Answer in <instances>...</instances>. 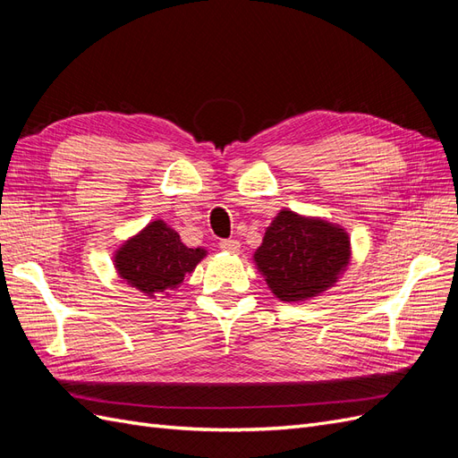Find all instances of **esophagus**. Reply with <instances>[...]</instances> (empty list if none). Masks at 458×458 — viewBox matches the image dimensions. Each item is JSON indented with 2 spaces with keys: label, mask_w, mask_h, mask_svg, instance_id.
Returning a JSON list of instances; mask_svg holds the SVG:
<instances>
[{
  "label": "esophagus",
  "mask_w": 458,
  "mask_h": 458,
  "mask_svg": "<svg viewBox=\"0 0 458 458\" xmlns=\"http://www.w3.org/2000/svg\"><path fill=\"white\" fill-rule=\"evenodd\" d=\"M217 246L221 248V250L231 252V254H237V252L241 250V242L234 241V239H221V241L217 242Z\"/></svg>",
  "instance_id": "esophagus-1"
}]
</instances>
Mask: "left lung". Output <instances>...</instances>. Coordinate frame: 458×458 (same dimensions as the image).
Masks as SVG:
<instances>
[{"mask_svg":"<svg viewBox=\"0 0 458 458\" xmlns=\"http://www.w3.org/2000/svg\"><path fill=\"white\" fill-rule=\"evenodd\" d=\"M254 259L276 298L303 301L336 283L350 261V237L323 219L281 210Z\"/></svg>","mask_w":458,"mask_h":458,"instance_id":"obj_1","label":"left lung"}]
</instances>
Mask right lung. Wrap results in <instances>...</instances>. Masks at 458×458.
<instances>
[{"mask_svg":"<svg viewBox=\"0 0 458 458\" xmlns=\"http://www.w3.org/2000/svg\"><path fill=\"white\" fill-rule=\"evenodd\" d=\"M206 256L202 248H187L179 234L162 219L152 221L140 234L123 242L114 266L128 284L143 294H170Z\"/></svg>","mask_w":458,"mask_h":458,"instance_id":"obj_1","label":"right lung"}]
</instances>
